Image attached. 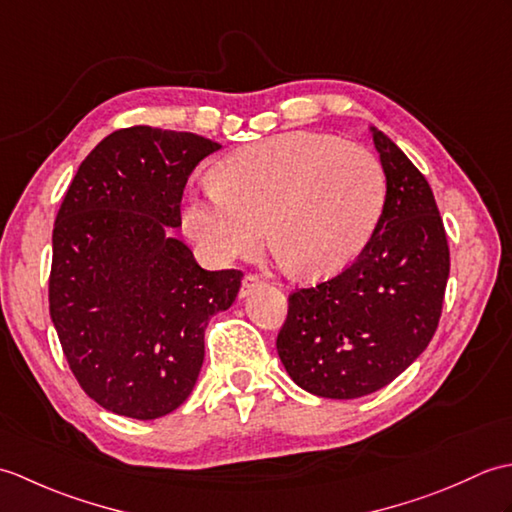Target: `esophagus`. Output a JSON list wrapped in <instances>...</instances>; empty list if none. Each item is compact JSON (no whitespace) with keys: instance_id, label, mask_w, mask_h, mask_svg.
<instances>
[{"instance_id":"esophagus-1","label":"esophagus","mask_w":512,"mask_h":512,"mask_svg":"<svg viewBox=\"0 0 512 512\" xmlns=\"http://www.w3.org/2000/svg\"><path fill=\"white\" fill-rule=\"evenodd\" d=\"M257 286H262V277H257V275H246L244 279H242V286H239V297H248L250 292H253Z\"/></svg>"}]
</instances>
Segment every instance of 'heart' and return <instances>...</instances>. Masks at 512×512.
<instances>
[{
	"mask_svg": "<svg viewBox=\"0 0 512 512\" xmlns=\"http://www.w3.org/2000/svg\"><path fill=\"white\" fill-rule=\"evenodd\" d=\"M385 171L361 145L290 132L228 156L217 182L191 191L182 228L211 264H228L266 237L295 273L332 277L363 253L385 206Z\"/></svg>",
	"mask_w": 512,
	"mask_h": 512,
	"instance_id": "b5f03b06",
	"label": "heart"
}]
</instances>
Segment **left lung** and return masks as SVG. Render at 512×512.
Segmentation results:
<instances>
[{
	"label": "left lung",
	"mask_w": 512,
	"mask_h": 512,
	"mask_svg": "<svg viewBox=\"0 0 512 512\" xmlns=\"http://www.w3.org/2000/svg\"><path fill=\"white\" fill-rule=\"evenodd\" d=\"M385 206L365 250L341 275L292 292L277 352L314 396L350 400L383 389L427 350L449 279V246L429 182L380 129Z\"/></svg>",
	"instance_id": "1"
}]
</instances>
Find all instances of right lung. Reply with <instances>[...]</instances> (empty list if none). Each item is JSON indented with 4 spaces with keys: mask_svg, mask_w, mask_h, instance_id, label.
Returning <instances> with one entry per match:
<instances>
[{
    "mask_svg": "<svg viewBox=\"0 0 512 512\" xmlns=\"http://www.w3.org/2000/svg\"><path fill=\"white\" fill-rule=\"evenodd\" d=\"M222 145L127 127L103 138L52 231L50 317L85 394L156 420L178 409L204 361V330L237 297L239 270H204L173 237L189 173Z\"/></svg>",
    "mask_w": 512,
    "mask_h": 512,
    "instance_id": "1",
    "label": "right lung"
}]
</instances>
